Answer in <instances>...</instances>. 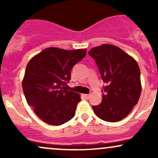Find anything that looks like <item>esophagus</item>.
Masks as SVG:
<instances>
[{"label": "esophagus", "mask_w": 158, "mask_h": 158, "mask_svg": "<svg viewBox=\"0 0 158 158\" xmlns=\"http://www.w3.org/2000/svg\"><path fill=\"white\" fill-rule=\"evenodd\" d=\"M84 97L86 99H89V98H90V94H84Z\"/></svg>", "instance_id": "34e87169"}]
</instances>
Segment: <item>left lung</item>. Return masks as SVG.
Segmentation results:
<instances>
[{
  "label": "left lung",
  "instance_id": "8db88e82",
  "mask_svg": "<svg viewBox=\"0 0 158 158\" xmlns=\"http://www.w3.org/2000/svg\"><path fill=\"white\" fill-rule=\"evenodd\" d=\"M88 54L95 59L102 80L107 83L102 102L92 106L96 115L115 123L128 115L137 104L142 85L137 62L122 49L104 44L92 48Z\"/></svg>",
  "mask_w": 158,
  "mask_h": 158
}]
</instances>
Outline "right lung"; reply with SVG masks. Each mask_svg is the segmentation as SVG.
<instances>
[{
  "mask_svg": "<svg viewBox=\"0 0 158 158\" xmlns=\"http://www.w3.org/2000/svg\"><path fill=\"white\" fill-rule=\"evenodd\" d=\"M86 49L43 50L29 61L22 80L27 104L44 123L60 126L74 117L80 94L65 89L73 65L86 55Z\"/></svg>",
  "mask_w": 158,
  "mask_h": 158,
  "instance_id": "add662e5",
  "label": "right lung"
}]
</instances>
